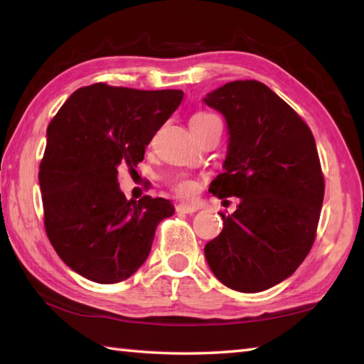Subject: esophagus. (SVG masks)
Instances as JSON below:
<instances>
[{
	"mask_svg": "<svg viewBox=\"0 0 364 364\" xmlns=\"http://www.w3.org/2000/svg\"><path fill=\"white\" fill-rule=\"evenodd\" d=\"M197 210H199V207L197 205H191V204H178L176 205L178 213H194Z\"/></svg>",
	"mask_w": 364,
	"mask_h": 364,
	"instance_id": "esophagus-1",
	"label": "esophagus"
}]
</instances>
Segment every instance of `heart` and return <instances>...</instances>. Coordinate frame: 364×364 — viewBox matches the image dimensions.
Here are the masks:
<instances>
[{
  "instance_id": "b5f03b06",
  "label": "heart",
  "mask_w": 364,
  "mask_h": 364,
  "mask_svg": "<svg viewBox=\"0 0 364 364\" xmlns=\"http://www.w3.org/2000/svg\"><path fill=\"white\" fill-rule=\"evenodd\" d=\"M210 117H215V115L208 112H197L191 117V123L210 119ZM173 191L181 197H193L196 194V184L189 180H178L173 183Z\"/></svg>"
}]
</instances>
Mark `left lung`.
<instances>
[{"label": "left lung", "instance_id": "left-lung-1", "mask_svg": "<svg viewBox=\"0 0 364 364\" xmlns=\"http://www.w3.org/2000/svg\"><path fill=\"white\" fill-rule=\"evenodd\" d=\"M225 115V173L218 199L239 197L223 231L205 245L213 274L237 292H262L289 278L310 252L324 197L315 138L286 101L257 80H236L204 97Z\"/></svg>", "mask_w": 364, "mask_h": 364}]
</instances>
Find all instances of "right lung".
Instances as JSON below:
<instances>
[{
	"mask_svg": "<svg viewBox=\"0 0 364 364\" xmlns=\"http://www.w3.org/2000/svg\"><path fill=\"white\" fill-rule=\"evenodd\" d=\"M183 96L95 83L72 93L49 123L38 173L45 230L83 278L100 284L130 278L149 255L157 225L175 213L162 197L127 199L117 168L144 159Z\"/></svg>",
	"mask_w": 364,
	"mask_h": 364,
	"instance_id": "1",
	"label": "right lung"
}]
</instances>
